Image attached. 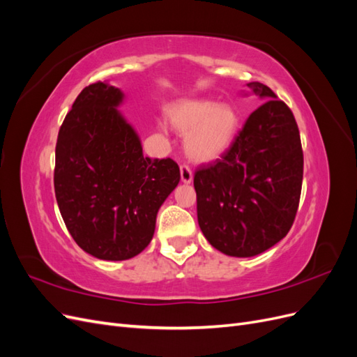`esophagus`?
I'll use <instances>...</instances> for the list:
<instances>
[{"mask_svg": "<svg viewBox=\"0 0 357 357\" xmlns=\"http://www.w3.org/2000/svg\"><path fill=\"white\" fill-rule=\"evenodd\" d=\"M180 176H181V181L185 183V185H189V183H192V180H193L192 169L188 165L180 167Z\"/></svg>", "mask_w": 357, "mask_h": 357, "instance_id": "1", "label": "esophagus"}]
</instances>
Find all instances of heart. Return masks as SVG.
<instances>
[{
	"label": "heart",
	"instance_id": "obj_1",
	"mask_svg": "<svg viewBox=\"0 0 357 357\" xmlns=\"http://www.w3.org/2000/svg\"><path fill=\"white\" fill-rule=\"evenodd\" d=\"M167 119L172 129L186 135V155L197 164H210L222 158L232 146L240 126L238 113L232 105L207 98L171 104Z\"/></svg>",
	"mask_w": 357,
	"mask_h": 357
}]
</instances>
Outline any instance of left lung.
Here are the masks:
<instances>
[{"mask_svg":"<svg viewBox=\"0 0 357 357\" xmlns=\"http://www.w3.org/2000/svg\"><path fill=\"white\" fill-rule=\"evenodd\" d=\"M248 88L256 109L222 159L193 177L198 223L219 252L252 257L283 240L299 205L304 155L294 113L268 86Z\"/></svg>","mask_w":357,"mask_h":357,"instance_id":"left-lung-1","label":"left lung"}]
</instances>
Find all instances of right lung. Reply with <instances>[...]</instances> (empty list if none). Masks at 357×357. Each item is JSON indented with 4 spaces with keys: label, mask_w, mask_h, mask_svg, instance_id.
Segmentation results:
<instances>
[{
    "label": "right lung",
    "mask_w": 357,
    "mask_h": 357,
    "mask_svg": "<svg viewBox=\"0 0 357 357\" xmlns=\"http://www.w3.org/2000/svg\"><path fill=\"white\" fill-rule=\"evenodd\" d=\"M107 82L80 92L63 119L55 152V195L66 226L86 253L126 261L152 241L160 205L180 181L174 160L143 155Z\"/></svg>",
    "instance_id": "1"
}]
</instances>
